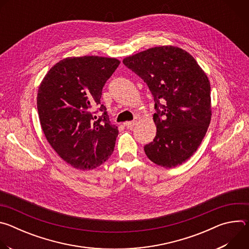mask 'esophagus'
<instances>
[{
  "instance_id": "esophagus-1",
  "label": "esophagus",
  "mask_w": 249,
  "mask_h": 249,
  "mask_svg": "<svg viewBox=\"0 0 249 249\" xmlns=\"http://www.w3.org/2000/svg\"><path fill=\"white\" fill-rule=\"evenodd\" d=\"M136 124H137L136 121H128V122H125V123H124V125H125L128 129H132Z\"/></svg>"
}]
</instances>
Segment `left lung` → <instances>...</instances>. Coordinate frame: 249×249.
Masks as SVG:
<instances>
[{
	"mask_svg": "<svg viewBox=\"0 0 249 249\" xmlns=\"http://www.w3.org/2000/svg\"><path fill=\"white\" fill-rule=\"evenodd\" d=\"M123 63L147 83L155 99L157 135L144 148L147 157L165 168L182 164L199 148L211 121L204 70L191 54L172 45L141 51Z\"/></svg>",
	"mask_w": 249,
	"mask_h": 249,
	"instance_id": "1",
	"label": "left lung"
}]
</instances>
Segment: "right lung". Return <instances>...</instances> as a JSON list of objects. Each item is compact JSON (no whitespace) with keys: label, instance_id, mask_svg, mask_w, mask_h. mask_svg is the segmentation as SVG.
I'll use <instances>...</instances> for the list:
<instances>
[{"label":"right lung","instance_id":"obj_1","mask_svg":"<svg viewBox=\"0 0 249 249\" xmlns=\"http://www.w3.org/2000/svg\"><path fill=\"white\" fill-rule=\"evenodd\" d=\"M119 64L110 57H68L51 67L38 88L43 133L59 157L74 168L93 169L114 151L118 127L110 124L100 98ZM96 109L103 112L99 118Z\"/></svg>","mask_w":249,"mask_h":249}]
</instances>
